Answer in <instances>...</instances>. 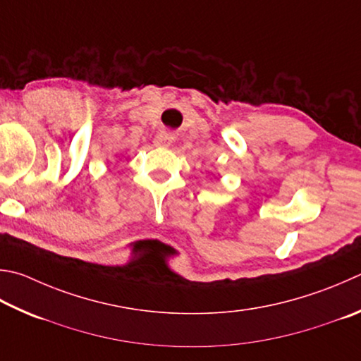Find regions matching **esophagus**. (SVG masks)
I'll return each mask as SVG.
<instances>
[{"mask_svg":"<svg viewBox=\"0 0 361 361\" xmlns=\"http://www.w3.org/2000/svg\"><path fill=\"white\" fill-rule=\"evenodd\" d=\"M172 142H173V135L170 134V133H167V130H162V133H159L158 135L154 137V145L156 147L166 148V147L172 145Z\"/></svg>","mask_w":361,"mask_h":361,"instance_id":"esophagus-1","label":"esophagus"}]
</instances>
